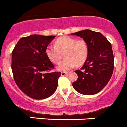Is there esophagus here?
<instances>
[{"mask_svg":"<svg viewBox=\"0 0 127 127\" xmlns=\"http://www.w3.org/2000/svg\"><path fill=\"white\" fill-rule=\"evenodd\" d=\"M68 72H62L61 73V75L62 76H65V75H68Z\"/></svg>","mask_w":127,"mask_h":127,"instance_id":"1","label":"esophagus"}]
</instances>
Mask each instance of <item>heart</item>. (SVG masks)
I'll use <instances>...</instances> for the list:
<instances>
[{"mask_svg":"<svg viewBox=\"0 0 127 127\" xmlns=\"http://www.w3.org/2000/svg\"><path fill=\"white\" fill-rule=\"evenodd\" d=\"M64 53L65 59L62 61L57 68L67 71L77 65L81 66L86 61L89 55L87 43L84 40H77L69 36H63L56 39L55 45H49L45 49L48 59L54 64H58Z\"/></svg>","mask_w":127,"mask_h":127,"instance_id":"heart-1","label":"heart"}]
</instances>
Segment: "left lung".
Wrapping results in <instances>:
<instances>
[{
    "mask_svg": "<svg viewBox=\"0 0 127 127\" xmlns=\"http://www.w3.org/2000/svg\"><path fill=\"white\" fill-rule=\"evenodd\" d=\"M71 35L82 38L89 48L88 57L81 70L75 71L78 79L72 86L81 94L95 95L106 86L113 73L114 58L112 45L102 33L90 30Z\"/></svg>",
    "mask_w": 127,
    "mask_h": 127,
    "instance_id": "1",
    "label": "left lung"
}]
</instances>
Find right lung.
<instances>
[{
	"label": "right lung",
	"mask_w": 127,
	"mask_h": 127,
	"mask_svg": "<svg viewBox=\"0 0 127 127\" xmlns=\"http://www.w3.org/2000/svg\"><path fill=\"white\" fill-rule=\"evenodd\" d=\"M55 36L31 35L21 38L12 52V70L19 89L36 100L47 98L57 90L61 72L54 66L45 49Z\"/></svg>",
	"instance_id": "right-lung-1"
}]
</instances>
